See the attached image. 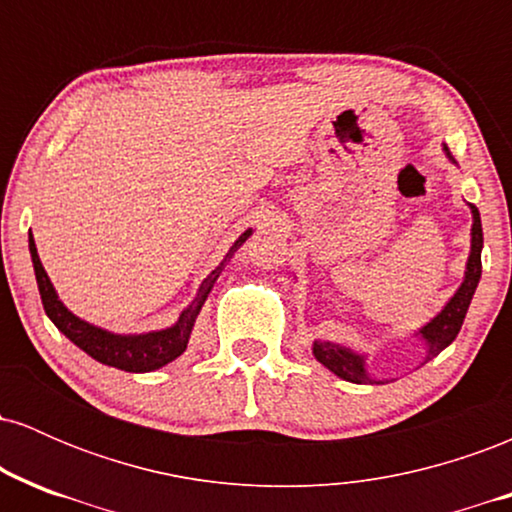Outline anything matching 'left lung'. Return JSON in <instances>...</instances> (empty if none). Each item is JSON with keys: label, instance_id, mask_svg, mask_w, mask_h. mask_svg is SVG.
<instances>
[{"label": "left lung", "instance_id": "8db88e82", "mask_svg": "<svg viewBox=\"0 0 512 512\" xmlns=\"http://www.w3.org/2000/svg\"><path fill=\"white\" fill-rule=\"evenodd\" d=\"M445 156H448L450 163H455L450 149L443 144ZM469 211H472V233H469V257L467 264H464V276L462 284L457 286V291L452 293L450 301L440 308L431 320L426 322L424 327L414 330L411 337L421 339L424 342V356H421L419 366L436 358L440 351L448 349V346L455 342V337L460 334V327L464 322V315H467L469 303H472L474 291H477L479 279H481V248H484V233H481V216L479 209L474 204H467ZM313 356L322 363L327 370H332L337 378L346 380V383L356 385H385L392 383L397 378H375L368 368V354L363 351L351 349V346L339 344V342H325V339H315L313 342Z\"/></svg>", "mask_w": 512, "mask_h": 512}]
</instances>
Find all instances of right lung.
Instances as JSON below:
<instances>
[{"label":"right lung","instance_id":"right-lung-1","mask_svg":"<svg viewBox=\"0 0 512 512\" xmlns=\"http://www.w3.org/2000/svg\"><path fill=\"white\" fill-rule=\"evenodd\" d=\"M250 236H252V228L240 233L236 243H233L226 255H223L219 267H216L214 272L199 284L197 296L192 298L185 310H182L173 325L163 327V330L137 332V334L110 332L105 330V327H98L93 325V322H86L81 320L79 315H74L72 310L60 301V296H57L55 286H52L50 276L45 272L43 262H40L38 248H35L31 231H28V250H31L40 301H43V308L52 320V325H55L57 330L69 339V342L79 346L81 351H86L88 356L96 358V361L103 363V366L127 370V373H151V370L168 366L170 361H175V358L185 354L187 342H190V334L195 330L199 310H202L204 301H207L211 289H214L216 279H219L223 267L231 262V257L236 255L240 245H243Z\"/></svg>","mask_w":512,"mask_h":512}]
</instances>
